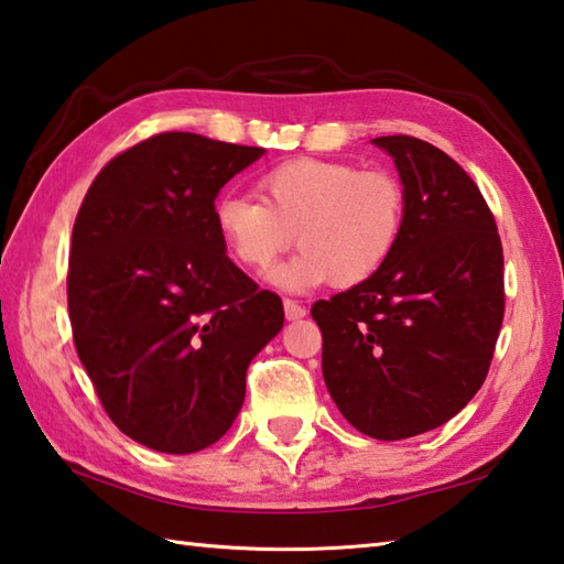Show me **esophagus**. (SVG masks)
<instances>
[{
  "mask_svg": "<svg viewBox=\"0 0 564 564\" xmlns=\"http://www.w3.org/2000/svg\"><path fill=\"white\" fill-rule=\"evenodd\" d=\"M283 311H285V318H289V321H299V318L305 316V313H308L299 301H293V299L283 301Z\"/></svg>",
  "mask_w": 564,
  "mask_h": 564,
  "instance_id": "1",
  "label": "esophagus"
}]
</instances>
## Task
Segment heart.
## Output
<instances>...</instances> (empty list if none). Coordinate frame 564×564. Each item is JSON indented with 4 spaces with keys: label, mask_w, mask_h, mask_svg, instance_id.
<instances>
[{
    "label": "heart",
    "mask_w": 564,
    "mask_h": 564,
    "mask_svg": "<svg viewBox=\"0 0 564 564\" xmlns=\"http://www.w3.org/2000/svg\"><path fill=\"white\" fill-rule=\"evenodd\" d=\"M259 194L218 198L216 234L228 256L253 273L269 271L295 234L303 251L273 273V281L291 291L326 281L352 289L373 279L405 231V186L386 169L293 159L265 171Z\"/></svg>",
    "instance_id": "heart-1"
}]
</instances>
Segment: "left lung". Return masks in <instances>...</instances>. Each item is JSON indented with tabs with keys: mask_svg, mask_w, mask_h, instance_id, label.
<instances>
[{
	"mask_svg": "<svg viewBox=\"0 0 564 564\" xmlns=\"http://www.w3.org/2000/svg\"><path fill=\"white\" fill-rule=\"evenodd\" d=\"M408 194L405 231L373 279L316 301L323 380L376 441L433 431L488 376L505 316L502 243L480 188L423 139L378 137Z\"/></svg>",
	"mask_w": 564,
	"mask_h": 564,
	"instance_id": "8db88e82",
	"label": "left lung"
}]
</instances>
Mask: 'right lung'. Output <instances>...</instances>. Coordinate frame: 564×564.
<instances>
[{"mask_svg": "<svg viewBox=\"0 0 564 564\" xmlns=\"http://www.w3.org/2000/svg\"><path fill=\"white\" fill-rule=\"evenodd\" d=\"M263 156L188 131L113 156L76 214L66 275L74 346L111 423L159 453L221 437L283 303L226 256L214 202Z\"/></svg>", "mask_w": 564, "mask_h": 564, "instance_id": "add662e5", "label": "right lung"}]
</instances>
